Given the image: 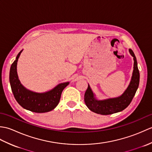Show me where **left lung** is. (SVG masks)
I'll return each instance as SVG.
<instances>
[{
  "label": "left lung",
  "instance_id": "obj_1",
  "mask_svg": "<svg viewBox=\"0 0 152 152\" xmlns=\"http://www.w3.org/2000/svg\"><path fill=\"white\" fill-rule=\"evenodd\" d=\"M133 57L134 67L133 76L128 88L123 94L115 98L104 100H97L88 84L84 95V101L88 108L92 112L101 115H110L124 110L130 104L138 88L140 81V73L138 69L137 58L131 49L129 50Z\"/></svg>",
  "mask_w": 152,
  "mask_h": 152
}]
</instances>
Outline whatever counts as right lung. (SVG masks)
Returning <instances> with one entry per match:
<instances>
[{"mask_svg": "<svg viewBox=\"0 0 152 152\" xmlns=\"http://www.w3.org/2000/svg\"><path fill=\"white\" fill-rule=\"evenodd\" d=\"M21 50L10 70V83L13 94L19 104L28 110L36 113H44L51 111L58 105L63 90L69 84V82L61 83L56 87L45 93H36L26 89L18 78L17 63Z\"/></svg>", "mask_w": 152, "mask_h": 152, "instance_id": "right-lung-1", "label": "right lung"}]
</instances>
